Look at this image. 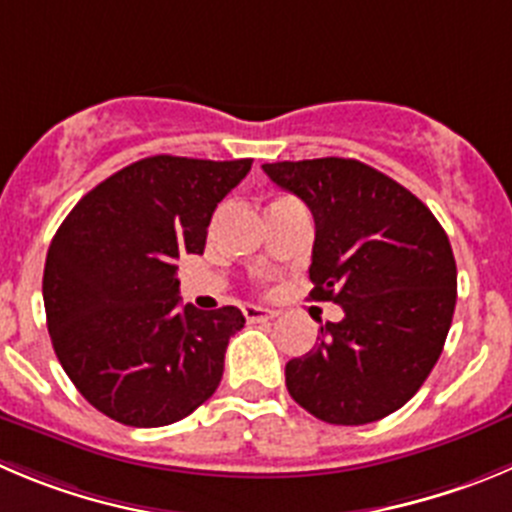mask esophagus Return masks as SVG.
<instances>
[{"mask_svg":"<svg viewBox=\"0 0 512 512\" xmlns=\"http://www.w3.org/2000/svg\"><path fill=\"white\" fill-rule=\"evenodd\" d=\"M242 313H245V318L250 323H255V321H272V318H275V313H272L270 308H262V305H245V308H242Z\"/></svg>","mask_w":512,"mask_h":512,"instance_id":"1","label":"esophagus"}]
</instances>
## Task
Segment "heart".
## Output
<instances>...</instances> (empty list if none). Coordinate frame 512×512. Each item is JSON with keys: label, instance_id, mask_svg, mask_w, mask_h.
<instances>
[{"label": "heart", "instance_id": "heart-1", "mask_svg": "<svg viewBox=\"0 0 512 512\" xmlns=\"http://www.w3.org/2000/svg\"><path fill=\"white\" fill-rule=\"evenodd\" d=\"M278 202H285V199H278Z\"/></svg>", "mask_w": 512, "mask_h": 512}]
</instances>
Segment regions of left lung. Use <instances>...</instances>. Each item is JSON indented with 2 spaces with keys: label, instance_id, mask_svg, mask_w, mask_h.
<instances>
[{
  "label": "left lung",
  "instance_id": "left-lung-1",
  "mask_svg": "<svg viewBox=\"0 0 512 512\" xmlns=\"http://www.w3.org/2000/svg\"><path fill=\"white\" fill-rule=\"evenodd\" d=\"M262 171L315 219L310 298L343 308L315 348L288 361L290 396L328 424L389 417L417 394L450 333L457 265L447 232L412 191L356 159Z\"/></svg>",
  "mask_w": 512,
  "mask_h": 512
}]
</instances>
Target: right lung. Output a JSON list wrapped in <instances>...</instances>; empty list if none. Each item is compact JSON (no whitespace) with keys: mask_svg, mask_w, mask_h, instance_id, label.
<instances>
[{"mask_svg":"<svg viewBox=\"0 0 512 512\" xmlns=\"http://www.w3.org/2000/svg\"><path fill=\"white\" fill-rule=\"evenodd\" d=\"M250 166L148 156L88 191L52 237L42 278L52 348L105 417L164 427L217 391L245 315L181 305L176 262L202 255L214 209Z\"/></svg>","mask_w":512,"mask_h":512,"instance_id":"1","label":"right lung"}]
</instances>
